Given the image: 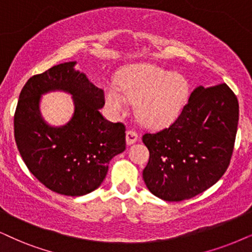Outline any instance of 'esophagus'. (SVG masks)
Segmentation results:
<instances>
[{
    "mask_svg": "<svg viewBox=\"0 0 252 252\" xmlns=\"http://www.w3.org/2000/svg\"><path fill=\"white\" fill-rule=\"evenodd\" d=\"M137 138H138V135H137V132L133 131V130H128L126 133V144L128 145H131L133 144L137 141Z\"/></svg>",
    "mask_w": 252,
    "mask_h": 252,
    "instance_id": "34e87169",
    "label": "esophagus"
}]
</instances>
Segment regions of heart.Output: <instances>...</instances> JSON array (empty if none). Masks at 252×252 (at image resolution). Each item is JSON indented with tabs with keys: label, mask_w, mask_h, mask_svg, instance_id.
Instances as JSON below:
<instances>
[{
	"label": "heart",
	"mask_w": 252,
	"mask_h": 252,
	"mask_svg": "<svg viewBox=\"0 0 252 252\" xmlns=\"http://www.w3.org/2000/svg\"><path fill=\"white\" fill-rule=\"evenodd\" d=\"M189 92L186 76L154 65L129 68L121 79V86L111 81L104 87L108 106L115 113H123L130 101L137 102V115L150 126H165L176 119Z\"/></svg>",
	"instance_id": "b5f03b06"
}]
</instances>
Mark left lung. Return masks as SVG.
<instances>
[{
	"label": "left lung",
	"mask_w": 252,
	"mask_h": 252,
	"mask_svg": "<svg viewBox=\"0 0 252 252\" xmlns=\"http://www.w3.org/2000/svg\"><path fill=\"white\" fill-rule=\"evenodd\" d=\"M237 124L238 101L227 85L194 89L168 128L143 135L150 151L143 179L150 192L177 202L213 186L230 164Z\"/></svg>",
	"instance_id": "8db88e82"
}]
</instances>
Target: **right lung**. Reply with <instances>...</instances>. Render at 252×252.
<instances>
[{
    "instance_id": "1",
    "label": "right lung",
    "mask_w": 252,
    "mask_h": 252,
    "mask_svg": "<svg viewBox=\"0 0 252 252\" xmlns=\"http://www.w3.org/2000/svg\"><path fill=\"white\" fill-rule=\"evenodd\" d=\"M74 65L60 63L29 79L15 110L14 135L29 171L44 186L80 196L100 186L109 161L126 150V126L104 119V92ZM55 89L68 91L76 103L72 120L60 128L47 126L37 109L40 95Z\"/></svg>"
}]
</instances>
